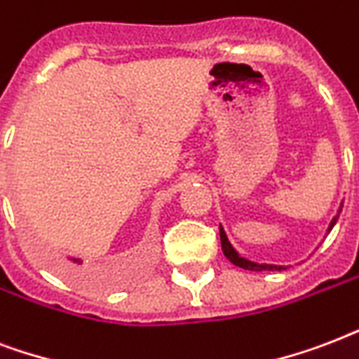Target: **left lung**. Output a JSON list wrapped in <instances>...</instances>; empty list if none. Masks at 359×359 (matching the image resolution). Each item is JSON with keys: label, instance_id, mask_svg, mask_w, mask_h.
Listing matches in <instances>:
<instances>
[{"label": "left lung", "instance_id": "8db88e82", "mask_svg": "<svg viewBox=\"0 0 359 359\" xmlns=\"http://www.w3.org/2000/svg\"><path fill=\"white\" fill-rule=\"evenodd\" d=\"M341 208H343V204L339 205L337 215L332 219V223H330V226H327V232H330V230L335 226V223H337ZM219 230H221V245H223L224 257L229 258L230 262L234 264V266H238V268L249 269V271H280V269H286L285 266H275V264H258V262H252V260H247L245 257H241L240 252L236 251L234 247H232V243H230L229 238H226V232H224L223 226H219Z\"/></svg>", "mask_w": 359, "mask_h": 359}]
</instances>
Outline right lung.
Instances as JSON below:
<instances>
[{
	"instance_id": "obj_1",
	"label": "right lung",
	"mask_w": 359,
	"mask_h": 359,
	"mask_svg": "<svg viewBox=\"0 0 359 359\" xmlns=\"http://www.w3.org/2000/svg\"><path fill=\"white\" fill-rule=\"evenodd\" d=\"M48 262L52 264V268H54L60 275H63L67 279L84 283V285H99V283H104V280H107V275L102 273V271H95V269L90 268H80V266H82V260H80V258H67V260L50 258Z\"/></svg>"
}]
</instances>
